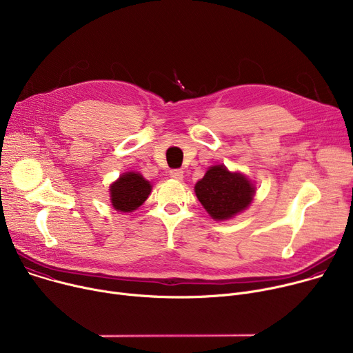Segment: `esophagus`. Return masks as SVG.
<instances>
[{
	"label": "esophagus",
	"mask_w": 353,
	"mask_h": 353,
	"mask_svg": "<svg viewBox=\"0 0 353 353\" xmlns=\"http://www.w3.org/2000/svg\"><path fill=\"white\" fill-rule=\"evenodd\" d=\"M170 175L172 179H176V181H181L183 178V171L182 170H171L170 171Z\"/></svg>",
	"instance_id": "1"
}]
</instances>
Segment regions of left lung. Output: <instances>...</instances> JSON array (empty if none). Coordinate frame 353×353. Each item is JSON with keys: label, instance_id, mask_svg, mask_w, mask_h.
Segmentation results:
<instances>
[{"label": "left lung", "instance_id": "1", "mask_svg": "<svg viewBox=\"0 0 353 353\" xmlns=\"http://www.w3.org/2000/svg\"><path fill=\"white\" fill-rule=\"evenodd\" d=\"M195 192L216 221L230 219L245 210L254 194V186L240 174H232L225 165L210 167L205 176L195 185Z\"/></svg>", "mask_w": 353, "mask_h": 353}]
</instances>
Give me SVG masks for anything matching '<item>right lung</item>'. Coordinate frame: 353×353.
<instances>
[{"label":"right lung","instance_id":"add662e5","mask_svg":"<svg viewBox=\"0 0 353 353\" xmlns=\"http://www.w3.org/2000/svg\"><path fill=\"white\" fill-rule=\"evenodd\" d=\"M112 203L117 210L132 212L148 198L151 185L140 174L127 172L110 188Z\"/></svg>","mask_w":353,"mask_h":353}]
</instances>
